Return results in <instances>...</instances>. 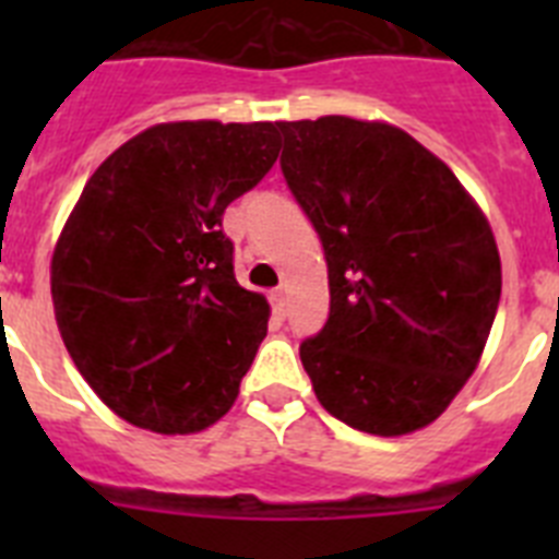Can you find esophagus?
<instances>
[{
    "label": "esophagus",
    "instance_id": "obj_1",
    "mask_svg": "<svg viewBox=\"0 0 559 559\" xmlns=\"http://www.w3.org/2000/svg\"><path fill=\"white\" fill-rule=\"evenodd\" d=\"M269 299H271V310H274L276 319H283V316H285V302H288V299H285V290L283 288L271 290Z\"/></svg>",
    "mask_w": 559,
    "mask_h": 559
}]
</instances>
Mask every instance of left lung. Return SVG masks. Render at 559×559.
Returning <instances> with one entry per match:
<instances>
[{
  "label": "left lung",
  "mask_w": 559,
  "mask_h": 559,
  "mask_svg": "<svg viewBox=\"0 0 559 559\" xmlns=\"http://www.w3.org/2000/svg\"><path fill=\"white\" fill-rule=\"evenodd\" d=\"M283 176L324 246L330 316L299 358L335 419L400 437L451 406L484 353L501 257L451 167L400 128L280 122Z\"/></svg>",
  "instance_id": "8db88e82"
}]
</instances>
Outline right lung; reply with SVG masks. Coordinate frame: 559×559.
Wrapping results in <instances>:
<instances>
[{
    "label": "right lung",
    "instance_id": "obj_1",
    "mask_svg": "<svg viewBox=\"0 0 559 559\" xmlns=\"http://www.w3.org/2000/svg\"><path fill=\"white\" fill-rule=\"evenodd\" d=\"M276 122H162L86 181L52 254L78 372L126 423L192 433L231 408L269 330L240 288L224 212L280 156Z\"/></svg>",
    "mask_w": 559,
    "mask_h": 559
}]
</instances>
